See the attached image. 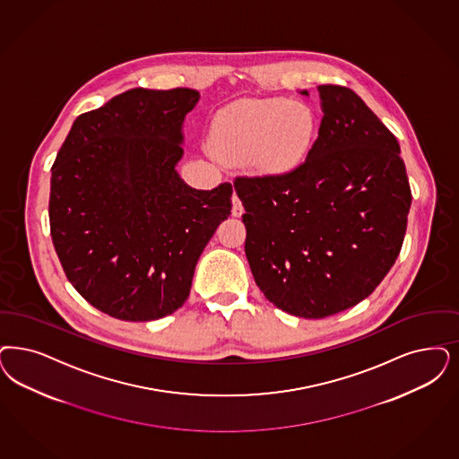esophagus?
I'll use <instances>...</instances> for the list:
<instances>
[{
	"label": "esophagus",
	"mask_w": 459,
	"mask_h": 459,
	"mask_svg": "<svg viewBox=\"0 0 459 459\" xmlns=\"http://www.w3.org/2000/svg\"><path fill=\"white\" fill-rule=\"evenodd\" d=\"M242 213H244L242 202L238 200V195H234V196H232V215H234V217H240Z\"/></svg>",
	"instance_id": "esophagus-1"
}]
</instances>
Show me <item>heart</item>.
<instances>
[{
  "label": "heart",
  "instance_id": "1",
  "mask_svg": "<svg viewBox=\"0 0 459 459\" xmlns=\"http://www.w3.org/2000/svg\"><path fill=\"white\" fill-rule=\"evenodd\" d=\"M316 134V113L303 101L244 98L217 111L210 126V149L229 164L286 174L308 159Z\"/></svg>",
  "mask_w": 459,
  "mask_h": 459
}]
</instances>
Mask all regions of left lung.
Returning a JSON list of instances; mask_svg holds the SVG:
<instances>
[{"instance_id":"left-lung-1","label":"left lung","mask_w":459,"mask_h":459,"mask_svg":"<svg viewBox=\"0 0 459 459\" xmlns=\"http://www.w3.org/2000/svg\"><path fill=\"white\" fill-rule=\"evenodd\" d=\"M318 95L324 117L300 168L234 181L255 285L303 318L375 291L395 264L411 204L395 135L346 86L322 84Z\"/></svg>"}]
</instances>
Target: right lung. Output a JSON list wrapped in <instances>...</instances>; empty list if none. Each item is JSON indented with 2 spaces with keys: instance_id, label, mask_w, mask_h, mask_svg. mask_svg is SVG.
I'll list each match as a JSON object with an SVG mask.
<instances>
[{
  "instance_id": "add662e5",
  "label": "right lung",
  "mask_w": 459,
  "mask_h": 459,
  "mask_svg": "<svg viewBox=\"0 0 459 459\" xmlns=\"http://www.w3.org/2000/svg\"><path fill=\"white\" fill-rule=\"evenodd\" d=\"M190 88L128 90L80 115L52 166L48 221L81 297L128 322L171 316L230 215L232 185L195 190L176 171Z\"/></svg>"
}]
</instances>
